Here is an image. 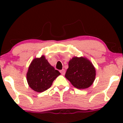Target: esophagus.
<instances>
[{
    "instance_id": "34e87169",
    "label": "esophagus",
    "mask_w": 123,
    "mask_h": 123,
    "mask_svg": "<svg viewBox=\"0 0 123 123\" xmlns=\"http://www.w3.org/2000/svg\"><path fill=\"white\" fill-rule=\"evenodd\" d=\"M60 73H61L62 75H64L65 73V70L63 69L60 70Z\"/></svg>"
}]
</instances>
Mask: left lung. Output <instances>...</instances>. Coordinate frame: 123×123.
I'll return each mask as SVG.
<instances>
[{
  "mask_svg": "<svg viewBox=\"0 0 123 123\" xmlns=\"http://www.w3.org/2000/svg\"><path fill=\"white\" fill-rule=\"evenodd\" d=\"M65 77L74 87L85 89L93 84L96 77V69L93 64L85 57L74 56L68 63Z\"/></svg>",
  "mask_w": 123,
  "mask_h": 123,
  "instance_id": "left-lung-1",
  "label": "left lung"
}]
</instances>
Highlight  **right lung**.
I'll return each mask as SVG.
<instances>
[{
    "mask_svg": "<svg viewBox=\"0 0 123 123\" xmlns=\"http://www.w3.org/2000/svg\"><path fill=\"white\" fill-rule=\"evenodd\" d=\"M60 74L46 59L44 55L35 58L30 64L26 74L30 88L37 92H43L51 86L54 80Z\"/></svg>",
    "mask_w": 123,
    "mask_h": 123,
    "instance_id": "1",
    "label": "right lung"
}]
</instances>
